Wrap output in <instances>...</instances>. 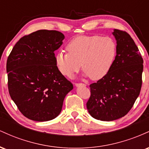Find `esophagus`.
Instances as JSON below:
<instances>
[{
  "label": "esophagus",
  "mask_w": 149,
  "mask_h": 149,
  "mask_svg": "<svg viewBox=\"0 0 149 149\" xmlns=\"http://www.w3.org/2000/svg\"><path fill=\"white\" fill-rule=\"evenodd\" d=\"M75 85H76V87H79V86H85V84L84 83H75Z\"/></svg>",
  "instance_id": "obj_1"
}]
</instances>
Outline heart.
Instances as JSON below:
<instances>
[{
    "mask_svg": "<svg viewBox=\"0 0 149 149\" xmlns=\"http://www.w3.org/2000/svg\"><path fill=\"white\" fill-rule=\"evenodd\" d=\"M68 52L55 54V61L62 74L71 77L81 68L90 79L100 80L111 69L117 54L112 38L99 35L80 36L67 45Z\"/></svg>",
    "mask_w": 149,
    "mask_h": 149,
    "instance_id": "1",
    "label": "heart"
}]
</instances>
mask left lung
Listing matches in <instances>:
<instances>
[{"mask_svg":"<svg viewBox=\"0 0 149 149\" xmlns=\"http://www.w3.org/2000/svg\"><path fill=\"white\" fill-rule=\"evenodd\" d=\"M117 54L109 72L97 83L90 85L87 102L94 118L112 121L130 111L141 91L143 59L133 39L126 31L114 29Z\"/></svg>","mask_w":149,"mask_h":149,"instance_id":"1","label":"left lung"}]
</instances>
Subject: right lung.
<instances>
[{
    "label": "right lung",
    "mask_w": 149,
    "mask_h": 149,
    "mask_svg": "<svg viewBox=\"0 0 149 149\" xmlns=\"http://www.w3.org/2000/svg\"><path fill=\"white\" fill-rule=\"evenodd\" d=\"M64 39V34L57 31H36L21 38L8 56L10 97L27 118L39 122L55 118L73 88L55 61L54 52Z\"/></svg>",
    "instance_id": "add662e5"
}]
</instances>
